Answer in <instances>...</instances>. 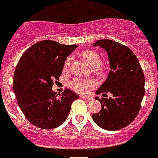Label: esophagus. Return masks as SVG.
<instances>
[{
	"instance_id": "esophagus-1",
	"label": "esophagus",
	"mask_w": 158,
	"mask_h": 158,
	"mask_svg": "<svg viewBox=\"0 0 158 158\" xmlns=\"http://www.w3.org/2000/svg\"><path fill=\"white\" fill-rule=\"evenodd\" d=\"M81 99H84L85 100H87V101H90L92 99L91 97H88V96H83V95H81Z\"/></svg>"
}]
</instances>
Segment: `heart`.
<instances>
[{"mask_svg":"<svg viewBox=\"0 0 158 158\" xmlns=\"http://www.w3.org/2000/svg\"><path fill=\"white\" fill-rule=\"evenodd\" d=\"M82 58L87 61L88 64L90 65L93 70V72L96 75L101 76L105 73V68L101 64L102 59L98 52H96L94 50H86L82 52ZM70 62H71V58L68 57L65 60L63 65L64 71H68L70 70ZM69 86L70 88L77 92L78 94H84L86 93L89 91V89L94 86V81L89 78H81V77H75L72 80L69 81Z\"/></svg>","mask_w":158,"mask_h":158,"instance_id":"b5f03b06","label":"heart"}]
</instances>
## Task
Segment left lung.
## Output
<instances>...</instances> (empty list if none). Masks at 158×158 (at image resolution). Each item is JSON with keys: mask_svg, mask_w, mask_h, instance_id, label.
Masks as SVG:
<instances>
[{"mask_svg": "<svg viewBox=\"0 0 158 158\" xmlns=\"http://www.w3.org/2000/svg\"><path fill=\"white\" fill-rule=\"evenodd\" d=\"M94 46L107 52L110 66L108 77L96 94L106 96L110 93L113 97H96L101 103V110L93 115V119L106 130H119L130 124L140 110L145 92L143 70L137 57L125 45L104 39Z\"/></svg>", "mask_w": 158, "mask_h": 158, "instance_id": "obj_1", "label": "left lung"}]
</instances>
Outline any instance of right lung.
<instances>
[{
  "instance_id": "obj_1",
  "label": "right lung",
  "mask_w": 158,
  "mask_h": 158,
  "mask_svg": "<svg viewBox=\"0 0 158 158\" xmlns=\"http://www.w3.org/2000/svg\"><path fill=\"white\" fill-rule=\"evenodd\" d=\"M77 48L44 40L29 48L19 60L13 91L22 112L35 127H59L66 120L72 102L79 98L68 88L61 94L52 90L53 81L62 74L64 60Z\"/></svg>"
}]
</instances>
